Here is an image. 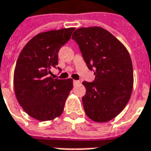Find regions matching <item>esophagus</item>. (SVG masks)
<instances>
[{"label":"esophagus","instance_id":"obj_1","mask_svg":"<svg viewBox=\"0 0 151 151\" xmlns=\"http://www.w3.org/2000/svg\"><path fill=\"white\" fill-rule=\"evenodd\" d=\"M73 85H78V84H79V83H80V81H79L73 80Z\"/></svg>","mask_w":151,"mask_h":151}]
</instances>
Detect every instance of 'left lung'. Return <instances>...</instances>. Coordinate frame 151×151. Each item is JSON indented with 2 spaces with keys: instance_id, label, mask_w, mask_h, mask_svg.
I'll return each instance as SVG.
<instances>
[{
  "instance_id": "1",
  "label": "left lung",
  "mask_w": 151,
  "mask_h": 151,
  "mask_svg": "<svg viewBox=\"0 0 151 151\" xmlns=\"http://www.w3.org/2000/svg\"><path fill=\"white\" fill-rule=\"evenodd\" d=\"M94 81H83L86 93L82 97L85 114L96 122H106L122 112L133 86V69L126 48L106 29L82 27L73 32Z\"/></svg>"
}]
</instances>
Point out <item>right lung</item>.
Returning a JSON list of instances; mask_svg holds the SVG:
<instances>
[{"instance_id":"right-lung-1","label":"right lung","mask_w":151,"mask_h":151,"mask_svg":"<svg viewBox=\"0 0 151 151\" xmlns=\"http://www.w3.org/2000/svg\"><path fill=\"white\" fill-rule=\"evenodd\" d=\"M74 28L41 33L22 48L15 65V96L27 114L38 121L59 117L73 88V80L53 79L59 49L70 40ZM59 71L61 69L59 68Z\"/></svg>"}]
</instances>
